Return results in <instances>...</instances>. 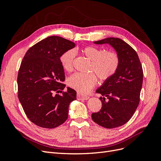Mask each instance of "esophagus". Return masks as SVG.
Masks as SVG:
<instances>
[{"instance_id":"esophagus-1","label":"esophagus","mask_w":161,"mask_h":161,"mask_svg":"<svg viewBox=\"0 0 161 161\" xmlns=\"http://www.w3.org/2000/svg\"><path fill=\"white\" fill-rule=\"evenodd\" d=\"M77 98L79 99H82V100H87L89 98V96H86V95H77Z\"/></svg>"}]
</instances>
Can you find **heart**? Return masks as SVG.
Segmentation results:
<instances>
[{
	"label": "heart",
	"mask_w": 161,
	"mask_h": 161,
	"mask_svg": "<svg viewBox=\"0 0 161 161\" xmlns=\"http://www.w3.org/2000/svg\"><path fill=\"white\" fill-rule=\"evenodd\" d=\"M81 52L91 61L90 71L95 72L101 80L109 79L118 69L119 57L118 53L114 51L105 52L101 48L89 46L82 48ZM75 57V52L72 50H68L62 53L60 61L63 69L69 72L72 70ZM94 73H75L69 77L68 83L78 92H86L97 84V77Z\"/></svg>",
	"instance_id": "b5f03b06"
}]
</instances>
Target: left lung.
<instances>
[{"label":"left lung","mask_w":161,"mask_h":161,"mask_svg":"<svg viewBox=\"0 0 161 161\" xmlns=\"http://www.w3.org/2000/svg\"><path fill=\"white\" fill-rule=\"evenodd\" d=\"M94 43L111 45L120 60L115 74L97 89L96 92L103 96L100 97L102 107L91 115L96 124L111 129L127 123L137 109L143 81L142 67L136 52L119 38L108 37Z\"/></svg>","instance_id":"8db88e82"}]
</instances>
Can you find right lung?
I'll return each mask as SVG.
<instances>
[{
	"instance_id": "1",
	"label": "right lung",
	"mask_w": 161,
	"mask_h": 161,
	"mask_svg": "<svg viewBox=\"0 0 161 161\" xmlns=\"http://www.w3.org/2000/svg\"><path fill=\"white\" fill-rule=\"evenodd\" d=\"M75 46L58 36L47 37L31 47L19 68L18 97L31 122L44 128L62 124L69 115V107L76 99V92L66 85L60 58ZM60 92V95L58 93Z\"/></svg>"
}]
</instances>
